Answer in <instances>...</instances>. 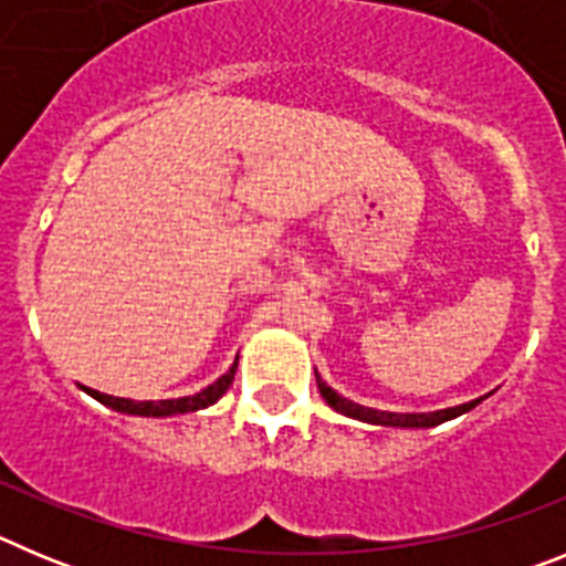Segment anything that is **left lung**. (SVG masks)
Wrapping results in <instances>:
<instances>
[{"instance_id": "left-lung-1", "label": "left lung", "mask_w": 566, "mask_h": 566, "mask_svg": "<svg viewBox=\"0 0 566 566\" xmlns=\"http://www.w3.org/2000/svg\"><path fill=\"white\" fill-rule=\"evenodd\" d=\"M317 388L334 411L345 413V417H352V419H363V422H371V424H394V428H431V424H442L453 417H462L464 411H470V408H476V405L482 402V399H473V402H464V405H457V408H444V411H433V413H391V411H374V408H363V405L352 402V399H343L319 377H317Z\"/></svg>"}]
</instances>
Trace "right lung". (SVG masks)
Returning <instances> with one entry per match:
<instances>
[{"label": "right lung", "instance_id": "obj_1", "mask_svg": "<svg viewBox=\"0 0 566 566\" xmlns=\"http://www.w3.org/2000/svg\"><path fill=\"white\" fill-rule=\"evenodd\" d=\"M234 368L238 363L223 374L218 382H212L209 388H203L201 394H195V397H181V399H161V402H138V399H122V397H109V394L102 391H93L87 388L90 397H96L98 402L109 405L115 411H124V413H138V417H172V413H189V411H198V408H207V405L218 402V399L227 394V388L232 385L234 379Z\"/></svg>", "mask_w": 566, "mask_h": 566}]
</instances>
